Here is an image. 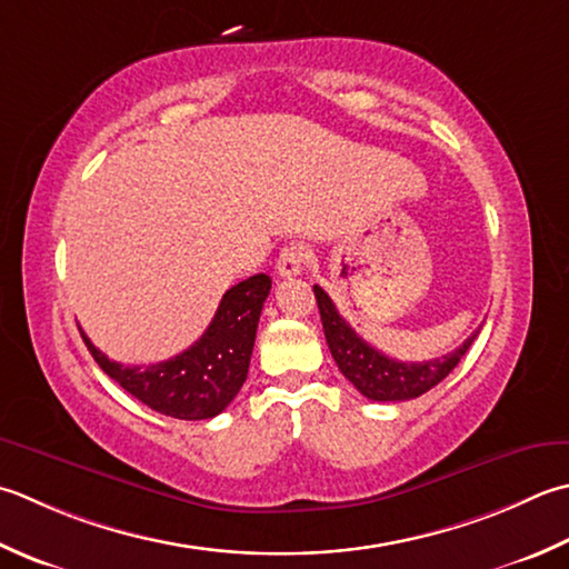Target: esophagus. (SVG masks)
I'll use <instances>...</instances> for the list:
<instances>
[{
    "mask_svg": "<svg viewBox=\"0 0 569 569\" xmlns=\"http://www.w3.org/2000/svg\"><path fill=\"white\" fill-rule=\"evenodd\" d=\"M306 261H308V251L303 243H288V247H283V251L278 253L276 269L281 276L291 278V276H298L300 271H303Z\"/></svg>",
    "mask_w": 569,
    "mask_h": 569,
    "instance_id": "1",
    "label": "esophagus"
}]
</instances>
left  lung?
I'll return each instance as SVG.
<instances>
[{
	"mask_svg": "<svg viewBox=\"0 0 569 569\" xmlns=\"http://www.w3.org/2000/svg\"><path fill=\"white\" fill-rule=\"evenodd\" d=\"M313 293L318 300L322 330H326V340L332 360L338 362L340 372L358 387V392L372 402H405V399H415L437 387L443 377H449L456 365L469 352L471 342L476 340L478 330L466 340L461 348L443 355L437 360L425 362H402L392 360L367 345L358 332L350 328L330 296L322 291L320 286H313Z\"/></svg>",
	"mask_w": 569,
	"mask_h": 569,
	"instance_id": "left-lung-1",
	"label": "left lung"
}]
</instances>
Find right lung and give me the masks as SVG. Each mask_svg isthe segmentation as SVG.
<instances>
[{"label": "right lung", "mask_w": 569, "mask_h": 569, "mask_svg": "<svg viewBox=\"0 0 569 569\" xmlns=\"http://www.w3.org/2000/svg\"><path fill=\"white\" fill-rule=\"evenodd\" d=\"M269 291L271 278L266 273L231 286L192 348L148 367L108 360L83 330L81 336L100 370L142 405L174 419H211L231 405L247 382L256 328Z\"/></svg>", "instance_id": "add662e5"}]
</instances>
